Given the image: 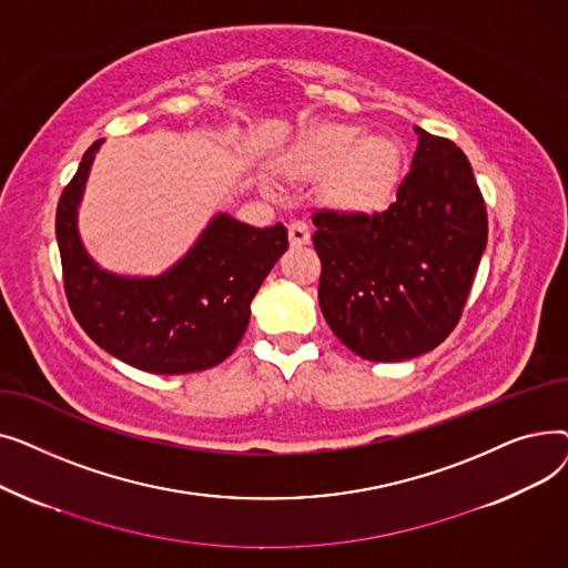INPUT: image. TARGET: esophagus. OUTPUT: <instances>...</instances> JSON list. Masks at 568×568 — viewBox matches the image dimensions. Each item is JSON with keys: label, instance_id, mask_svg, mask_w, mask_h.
Segmentation results:
<instances>
[{"label": "esophagus", "instance_id": "34e87169", "mask_svg": "<svg viewBox=\"0 0 568 568\" xmlns=\"http://www.w3.org/2000/svg\"><path fill=\"white\" fill-rule=\"evenodd\" d=\"M287 234H290V246H294V248H302V246L311 244V230H308V225L304 221L290 223Z\"/></svg>", "mask_w": 568, "mask_h": 568}]
</instances>
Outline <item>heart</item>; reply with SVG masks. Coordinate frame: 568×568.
I'll return each mask as SVG.
<instances>
[{
  "label": "heart",
  "instance_id": "1",
  "mask_svg": "<svg viewBox=\"0 0 568 568\" xmlns=\"http://www.w3.org/2000/svg\"><path fill=\"white\" fill-rule=\"evenodd\" d=\"M302 182H320L324 204L352 219H371L392 206L403 182L405 146L392 133L336 124L311 131L283 161Z\"/></svg>",
  "mask_w": 568,
  "mask_h": 568
}]
</instances>
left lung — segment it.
<instances>
[{
	"label": "left lung",
	"instance_id": "1",
	"mask_svg": "<svg viewBox=\"0 0 568 568\" xmlns=\"http://www.w3.org/2000/svg\"><path fill=\"white\" fill-rule=\"evenodd\" d=\"M419 144L386 212L313 216L320 308L362 359L405 362L454 332L488 244L486 204L460 149L414 126Z\"/></svg>",
	"mask_w": 568,
	"mask_h": 568
}]
</instances>
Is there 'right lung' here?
<instances>
[{"mask_svg":"<svg viewBox=\"0 0 568 568\" xmlns=\"http://www.w3.org/2000/svg\"><path fill=\"white\" fill-rule=\"evenodd\" d=\"M103 140L87 149L57 206L69 306L87 336L133 368L182 375L214 368L246 334L251 302L287 251V230L219 212L193 246L156 276L103 268L82 244L78 209Z\"/></svg>","mask_w":568,"mask_h":568,"instance_id":"add662e5","label":"right lung"}]
</instances>
